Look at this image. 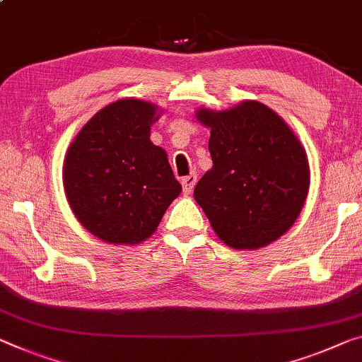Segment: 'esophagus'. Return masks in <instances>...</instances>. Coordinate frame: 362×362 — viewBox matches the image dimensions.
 <instances>
[{
	"label": "esophagus",
	"mask_w": 362,
	"mask_h": 362,
	"mask_svg": "<svg viewBox=\"0 0 362 362\" xmlns=\"http://www.w3.org/2000/svg\"><path fill=\"white\" fill-rule=\"evenodd\" d=\"M196 182H197V176L194 175V173H191L189 176H185L181 180V185H182V191H185L186 194H189L194 189V186H196Z\"/></svg>",
	"instance_id": "esophagus-1"
}]
</instances>
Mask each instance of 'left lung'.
I'll return each instance as SVG.
<instances>
[{"mask_svg": "<svg viewBox=\"0 0 362 362\" xmlns=\"http://www.w3.org/2000/svg\"><path fill=\"white\" fill-rule=\"evenodd\" d=\"M210 127L214 166L194 199L221 241L259 249L290 230L309 192V162L296 134L274 110L246 100L230 110L200 108Z\"/></svg>", "mask_w": 362, "mask_h": 362, "instance_id": "left-lung-1", "label": "left lung"}]
</instances>
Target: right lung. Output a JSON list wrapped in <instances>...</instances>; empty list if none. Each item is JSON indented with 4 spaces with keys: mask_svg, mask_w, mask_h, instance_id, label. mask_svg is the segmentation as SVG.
I'll use <instances>...</instances> for the list:
<instances>
[{
    "mask_svg": "<svg viewBox=\"0 0 362 362\" xmlns=\"http://www.w3.org/2000/svg\"><path fill=\"white\" fill-rule=\"evenodd\" d=\"M158 107L137 98L110 103L68 148L63 185L76 218L111 244H139L180 196L166 152L150 141Z\"/></svg>",
    "mask_w": 362,
    "mask_h": 362,
    "instance_id": "obj_1",
    "label": "right lung"
}]
</instances>
